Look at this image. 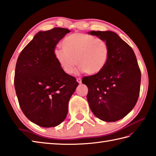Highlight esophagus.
<instances>
[{"instance_id": "esophagus-1", "label": "esophagus", "mask_w": 156, "mask_h": 156, "mask_svg": "<svg viewBox=\"0 0 156 156\" xmlns=\"http://www.w3.org/2000/svg\"><path fill=\"white\" fill-rule=\"evenodd\" d=\"M77 81L78 83L81 84V83H82V80H81V79H80V78H77Z\"/></svg>"}]
</instances>
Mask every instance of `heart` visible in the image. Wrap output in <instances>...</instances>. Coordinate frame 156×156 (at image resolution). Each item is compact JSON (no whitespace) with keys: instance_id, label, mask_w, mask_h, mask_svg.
I'll return each instance as SVG.
<instances>
[{"instance_id":"heart-1","label":"heart","mask_w":156,"mask_h":156,"mask_svg":"<svg viewBox=\"0 0 156 156\" xmlns=\"http://www.w3.org/2000/svg\"><path fill=\"white\" fill-rule=\"evenodd\" d=\"M61 46L63 50L55 49L54 56L62 70L68 75L73 73L77 64L79 71L91 75L98 74L108 62V44L91 34H70L63 40Z\"/></svg>"}]
</instances>
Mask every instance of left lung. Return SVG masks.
Returning <instances> with one entry per match:
<instances>
[{
  "label": "left lung",
  "mask_w": 156,
  "mask_h": 156,
  "mask_svg": "<svg viewBox=\"0 0 156 156\" xmlns=\"http://www.w3.org/2000/svg\"><path fill=\"white\" fill-rule=\"evenodd\" d=\"M106 41L109 56L98 74L83 78L88 87L87 99L91 112L99 119L113 122L126 116L139 98L141 71L131 47L110 30L88 33Z\"/></svg>",
  "instance_id": "8db88e82"
}]
</instances>
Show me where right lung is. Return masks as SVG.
Returning <instances> with one entry per match:
<instances>
[{
    "instance_id": "right-lung-1",
    "label": "right lung",
    "mask_w": 156,
    "mask_h": 156,
    "mask_svg": "<svg viewBox=\"0 0 156 156\" xmlns=\"http://www.w3.org/2000/svg\"><path fill=\"white\" fill-rule=\"evenodd\" d=\"M70 30L39 31L24 48L16 61L15 87L20 109L30 122L43 127L59 125L78 86L62 70L54 56L57 44Z\"/></svg>"
}]
</instances>
